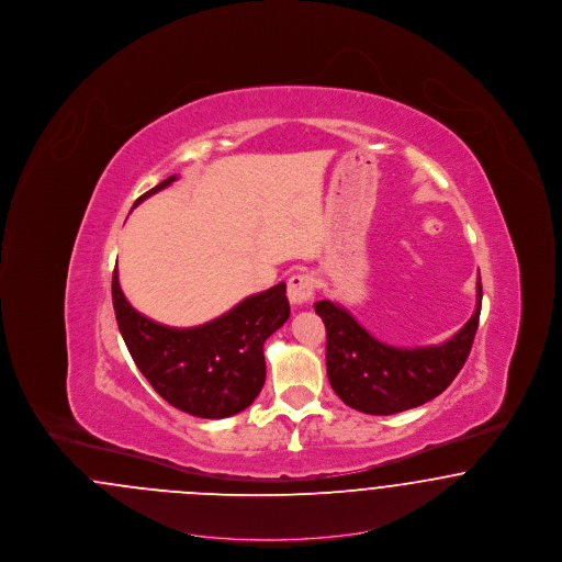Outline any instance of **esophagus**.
<instances>
[{
	"label": "esophagus",
	"mask_w": 562,
	"mask_h": 562,
	"mask_svg": "<svg viewBox=\"0 0 562 562\" xmlns=\"http://www.w3.org/2000/svg\"><path fill=\"white\" fill-rule=\"evenodd\" d=\"M314 289H316V280L312 273L307 271H299L289 278V299L294 305H303L314 296Z\"/></svg>",
	"instance_id": "1"
}]
</instances>
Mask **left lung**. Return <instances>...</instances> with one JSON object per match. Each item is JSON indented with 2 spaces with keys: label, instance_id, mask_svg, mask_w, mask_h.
I'll return each instance as SVG.
<instances>
[{
  "label": "left lung",
  "instance_id": "1",
  "mask_svg": "<svg viewBox=\"0 0 562 562\" xmlns=\"http://www.w3.org/2000/svg\"><path fill=\"white\" fill-rule=\"evenodd\" d=\"M481 273L476 310L459 333L440 346L392 348L381 344L333 301H318L316 314L326 326V374L335 394L367 415H394L442 394L465 364L479 328Z\"/></svg>",
  "mask_w": 562,
  "mask_h": 562
}]
</instances>
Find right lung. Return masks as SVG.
<instances>
[{"instance_id": "right-lung-1", "label": "right lung", "mask_w": 562, "mask_h": 562, "mask_svg": "<svg viewBox=\"0 0 562 562\" xmlns=\"http://www.w3.org/2000/svg\"><path fill=\"white\" fill-rule=\"evenodd\" d=\"M177 181V175L136 202ZM113 310L134 364L175 408L202 419H223L250 406L266 383L263 344L291 316L286 284L250 294L227 314L193 328H170L138 314L111 280Z\"/></svg>"}]
</instances>
